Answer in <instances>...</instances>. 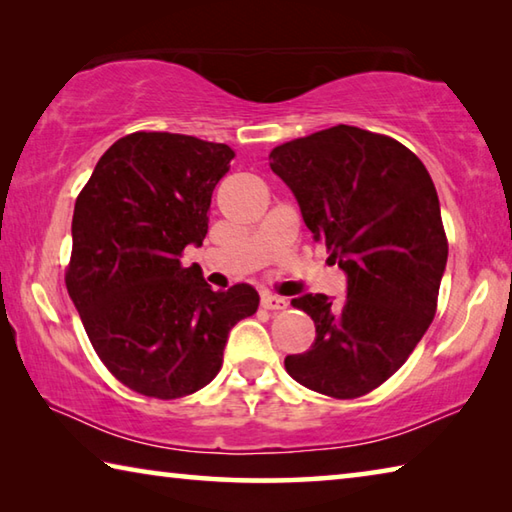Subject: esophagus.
<instances>
[{
	"label": "esophagus",
	"mask_w": 512,
	"mask_h": 512,
	"mask_svg": "<svg viewBox=\"0 0 512 512\" xmlns=\"http://www.w3.org/2000/svg\"><path fill=\"white\" fill-rule=\"evenodd\" d=\"M261 303H263L265 310H283V308H288V301H285L283 297H276V294H272V292H263Z\"/></svg>",
	"instance_id": "34e87169"
}]
</instances>
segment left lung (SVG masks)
Listing matches in <instances>:
<instances>
[{
    "mask_svg": "<svg viewBox=\"0 0 512 512\" xmlns=\"http://www.w3.org/2000/svg\"><path fill=\"white\" fill-rule=\"evenodd\" d=\"M303 222L346 274V299L301 294L317 337L285 357L303 387L360 398L389 380L427 333L447 265L432 177L400 141L335 125L270 152Z\"/></svg>",
    "mask_w": 512,
    "mask_h": 512,
    "instance_id": "1",
    "label": "left lung"
}]
</instances>
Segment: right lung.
Here are the masks:
<instances>
[{"instance_id":"obj_1","label":"right lung","mask_w":512,"mask_h":512,"mask_svg":"<svg viewBox=\"0 0 512 512\" xmlns=\"http://www.w3.org/2000/svg\"><path fill=\"white\" fill-rule=\"evenodd\" d=\"M233 157L188 134L132 132L105 150L76 200L69 297L101 362L143 396L206 387L229 330L261 301L249 283L213 292L200 265L179 261L202 245Z\"/></svg>"}]
</instances>
